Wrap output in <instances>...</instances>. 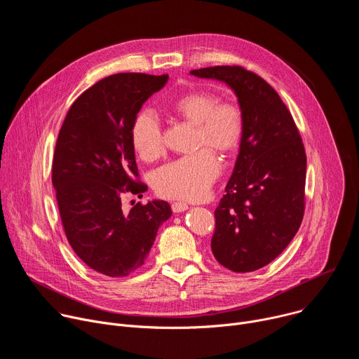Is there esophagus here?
Masks as SVG:
<instances>
[{"label":"esophagus","mask_w":359,"mask_h":359,"mask_svg":"<svg viewBox=\"0 0 359 359\" xmlns=\"http://www.w3.org/2000/svg\"><path fill=\"white\" fill-rule=\"evenodd\" d=\"M187 209H189V204L184 203V201H175V203H172L173 213H182V212H184Z\"/></svg>","instance_id":"obj_1"}]
</instances>
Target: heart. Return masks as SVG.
I'll return each mask as SVG.
<instances>
[{
	"mask_svg": "<svg viewBox=\"0 0 359 359\" xmlns=\"http://www.w3.org/2000/svg\"><path fill=\"white\" fill-rule=\"evenodd\" d=\"M172 109L182 119L194 123L196 146L205 147L159 168L153 175V186L163 197L198 200L209 193L220 173V162L210 147L223 155L237 149L244 132L243 111L233 102H219L208 90L177 97ZM130 137L137 155L144 161L156 159L163 153L162 125L151 111H142L135 118Z\"/></svg>",
	"mask_w": 359,
	"mask_h": 359,
	"instance_id": "1",
	"label": "heart"
}]
</instances>
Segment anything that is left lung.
<instances>
[{
	"label": "left lung",
	"mask_w": 359,
	"mask_h": 359,
	"mask_svg": "<svg viewBox=\"0 0 359 359\" xmlns=\"http://www.w3.org/2000/svg\"><path fill=\"white\" fill-rule=\"evenodd\" d=\"M190 74L226 82L243 111L240 151L215 210L212 251L234 273L255 271L278 257L301 226L306 172L302 139L278 93L257 74L238 65Z\"/></svg>",
	"instance_id": "obj_1"
}]
</instances>
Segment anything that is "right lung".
<instances>
[{
    "label": "right lung",
    "mask_w": 359,
    "mask_h": 359,
    "mask_svg": "<svg viewBox=\"0 0 359 359\" xmlns=\"http://www.w3.org/2000/svg\"><path fill=\"white\" fill-rule=\"evenodd\" d=\"M168 79L133 72L100 79L78 96L58 135L53 184L65 236L88 267L108 277L142 267L159 226L172 216L163 200L122 212L125 193L142 197L147 190L137 180L133 121Z\"/></svg>",
    "instance_id": "add662e5"
}]
</instances>
